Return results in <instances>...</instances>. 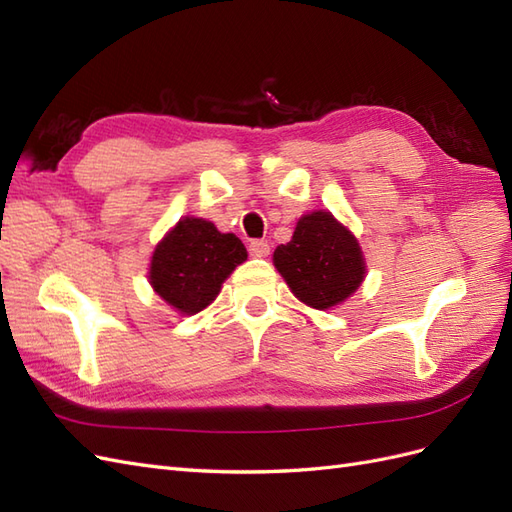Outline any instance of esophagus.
Wrapping results in <instances>:
<instances>
[{
  "mask_svg": "<svg viewBox=\"0 0 512 512\" xmlns=\"http://www.w3.org/2000/svg\"><path fill=\"white\" fill-rule=\"evenodd\" d=\"M248 253H251L253 257H268L270 255V244L266 240H253L251 244H248Z\"/></svg>",
  "mask_w": 512,
  "mask_h": 512,
  "instance_id": "obj_1",
  "label": "esophagus"
}]
</instances>
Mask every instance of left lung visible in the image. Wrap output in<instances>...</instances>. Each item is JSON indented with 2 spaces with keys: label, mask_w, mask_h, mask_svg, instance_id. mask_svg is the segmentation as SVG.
Wrapping results in <instances>:
<instances>
[{
  "label": "left lung",
  "mask_w": 512,
  "mask_h": 512,
  "mask_svg": "<svg viewBox=\"0 0 512 512\" xmlns=\"http://www.w3.org/2000/svg\"><path fill=\"white\" fill-rule=\"evenodd\" d=\"M272 261L291 294L317 311L343 304L367 276L358 238L328 210L302 214L294 236L276 246Z\"/></svg>",
  "instance_id": "1"
}]
</instances>
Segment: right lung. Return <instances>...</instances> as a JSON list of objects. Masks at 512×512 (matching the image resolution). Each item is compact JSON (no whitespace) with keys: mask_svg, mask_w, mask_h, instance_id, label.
<instances>
[{"mask_svg":"<svg viewBox=\"0 0 512 512\" xmlns=\"http://www.w3.org/2000/svg\"><path fill=\"white\" fill-rule=\"evenodd\" d=\"M248 253L233 233H221L206 218L184 216L154 248L148 279L156 296L182 315L210 306L227 276Z\"/></svg>","mask_w":512,"mask_h":512,"instance_id":"right-lung-1","label":"right lung"}]
</instances>
